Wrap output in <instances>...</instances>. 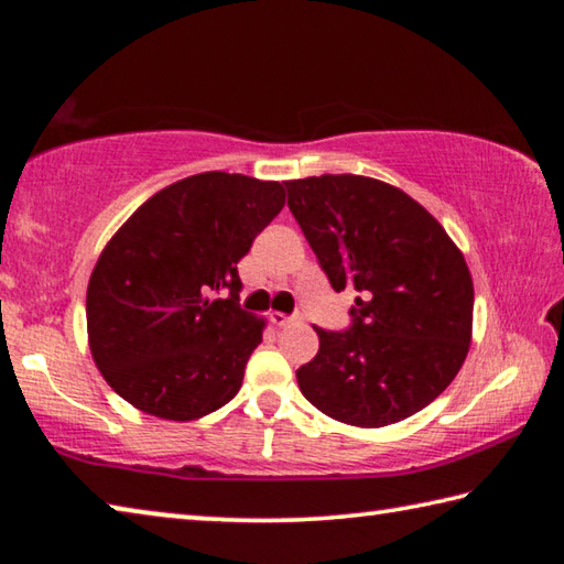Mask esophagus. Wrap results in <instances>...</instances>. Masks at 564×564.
Masks as SVG:
<instances>
[{
    "label": "esophagus",
    "instance_id": "obj_1",
    "mask_svg": "<svg viewBox=\"0 0 564 564\" xmlns=\"http://www.w3.org/2000/svg\"><path fill=\"white\" fill-rule=\"evenodd\" d=\"M271 323L273 326L279 328H285V326H295V323H301L299 316H285V313H271Z\"/></svg>",
    "mask_w": 564,
    "mask_h": 564
}]
</instances>
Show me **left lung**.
<instances>
[{
	"label": "left lung",
	"mask_w": 564,
	"mask_h": 564,
	"mask_svg": "<svg viewBox=\"0 0 564 564\" xmlns=\"http://www.w3.org/2000/svg\"><path fill=\"white\" fill-rule=\"evenodd\" d=\"M285 188L333 289L358 291L352 326L316 328V358L295 370L305 400L356 427H383L431 405L470 350L475 291L460 248L386 181L323 174Z\"/></svg>",
	"instance_id": "8db88e82"
}]
</instances>
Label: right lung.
<instances>
[{
	"label": "right lung",
	"mask_w": 564,
	"mask_h": 564,
	"mask_svg": "<svg viewBox=\"0 0 564 564\" xmlns=\"http://www.w3.org/2000/svg\"><path fill=\"white\" fill-rule=\"evenodd\" d=\"M283 204L279 181L206 171L161 188L111 236L89 279L87 333L127 403L186 423L238 393L265 318L238 308L236 263Z\"/></svg>",
	"instance_id": "add662e5"
}]
</instances>
